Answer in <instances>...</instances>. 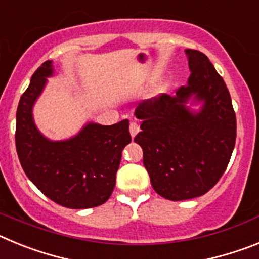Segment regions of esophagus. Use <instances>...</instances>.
<instances>
[{"label":"esophagus","instance_id":"1","mask_svg":"<svg viewBox=\"0 0 259 259\" xmlns=\"http://www.w3.org/2000/svg\"><path fill=\"white\" fill-rule=\"evenodd\" d=\"M139 131H140V125L137 124L136 122H132L131 124H130V134H131V136L135 137L139 134Z\"/></svg>","mask_w":259,"mask_h":259}]
</instances>
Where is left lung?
Segmentation results:
<instances>
[{
	"label": "left lung",
	"instance_id": "1",
	"mask_svg": "<svg viewBox=\"0 0 259 259\" xmlns=\"http://www.w3.org/2000/svg\"><path fill=\"white\" fill-rule=\"evenodd\" d=\"M185 54L187 85L175 97L159 95L135 110L143 123L134 140L143 148L152 187L171 201L209 192L227 168L236 141V116L224 80L203 53L187 49Z\"/></svg>",
	"mask_w": 259,
	"mask_h": 259
}]
</instances>
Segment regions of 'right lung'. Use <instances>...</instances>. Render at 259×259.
Masks as SVG:
<instances>
[{
	"label": "right lung",
	"mask_w": 259,
	"mask_h": 259,
	"mask_svg": "<svg viewBox=\"0 0 259 259\" xmlns=\"http://www.w3.org/2000/svg\"><path fill=\"white\" fill-rule=\"evenodd\" d=\"M53 75L52 61L44 62L20 97L15 131L20 164L28 179L58 205L70 209L100 206L113 193L122 150L131 143L130 122H88L70 139H48L33 120V106Z\"/></svg>",
	"instance_id": "add662e5"
}]
</instances>
